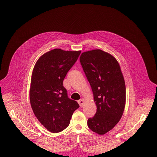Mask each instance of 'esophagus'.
I'll use <instances>...</instances> for the list:
<instances>
[{"instance_id":"34e87169","label":"esophagus","mask_w":157,"mask_h":157,"mask_svg":"<svg viewBox=\"0 0 157 157\" xmlns=\"http://www.w3.org/2000/svg\"><path fill=\"white\" fill-rule=\"evenodd\" d=\"M78 104H79L81 108H82V107L84 106L85 100H84L83 98H82V99H80V100H79L78 101Z\"/></svg>"}]
</instances>
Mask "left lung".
Wrapping results in <instances>:
<instances>
[{
  "instance_id": "8db88e82",
  "label": "left lung",
  "mask_w": 157,
  "mask_h": 157,
  "mask_svg": "<svg viewBox=\"0 0 157 157\" xmlns=\"http://www.w3.org/2000/svg\"><path fill=\"white\" fill-rule=\"evenodd\" d=\"M80 61L97 106L88 126L98 134H105L118 123L125 107L126 86L120 65L112 55L101 49L83 52Z\"/></svg>"
}]
</instances>
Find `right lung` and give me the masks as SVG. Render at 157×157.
Listing matches in <instances>:
<instances>
[{"label":"right lung","instance_id":"add662e5","mask_svg":"<svg viewBox=\"0 0 157 157\" xmlns=\"http://www.w3.org/2000/svg\"><path fill=\"white\" fill-rule=\"evenodd\" d=\"M80 53L54 49L42 55L33 69L29 90L31 108L38 120L51 132L66 129L80 107L68 98L63 82Z\"/></svg>","mask_w":157,"mask_h":157}]
</instances>
